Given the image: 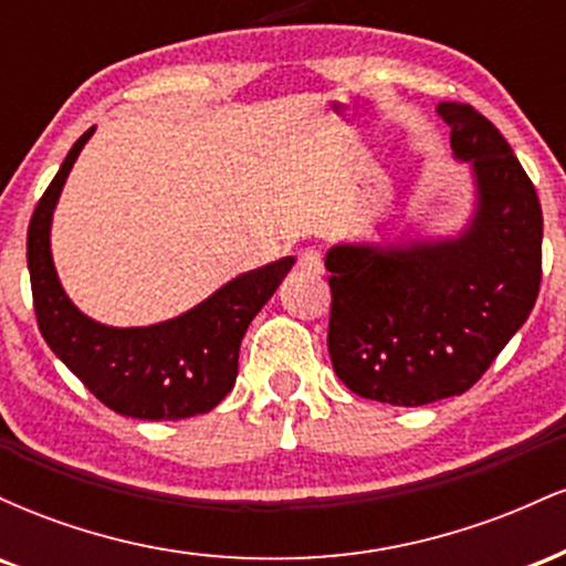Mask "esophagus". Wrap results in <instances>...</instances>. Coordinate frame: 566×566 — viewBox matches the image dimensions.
I'll use <instances>...</instances> for the list:
<instances>
[{
	"label": "esophagus",
	"instance_id": "esophagus-1",
	"mask_svg": "<svg viewBox=\"0 0 566 566\" xmlns=\"http://www.w3.org/2000/svg\"><path fill=\"white\" fill-rule=\"evenodd\" d=\"M297 265H301L303 271H308V274H322V252L314 250V247H305V250L297 252Z\"/></svg>",
	"mask_w": 566,
	"mask_h": 566
}]
</instances>
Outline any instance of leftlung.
Masks as SVG:
<instances>
[{"label": "left lung", "instance_id": "left-lung-1", "mask_svg": "<svg viewBox=\"0 0 566 566\" xmlns=\"http://www.w3.org/2000/svg\"><path fill=\"white\" fill-rule=\"evenodd\" d=\"M479 207L447 242L327 252L333 367L354 394L420 407L465 394L527 322L543 276V210L509 140L469 103H439Z\"/></svg>", "mask_w": 566, "mask_h": 566}]
</instances>
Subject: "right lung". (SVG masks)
Listing matches in <instances>:
<instances>
[{"instance_id":"1","label":"right lung","mask_w":566,"mask_h":566,"mask_svg":"<svg viewBox=\"0 0 566 566\" xmlns=\"http://www.w3.org/2000/svg\"><path fill=\"white\" fill-rule=\"evenodd\" d=\"M90 135L93 127L71 146L29 223L25 255L39 333L84 388L114 412L138 420H184L210 412L237 382L247 327L295 261L282 258L247 271L197 308L154 327L116 329L93 322L66 297L50 255L55 201Z\"/></svg>"}]
</instances>
